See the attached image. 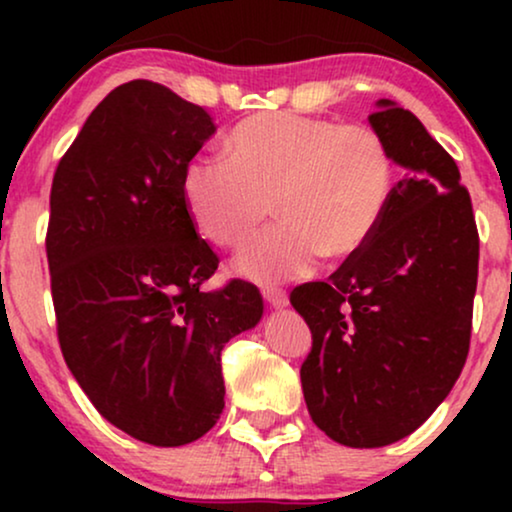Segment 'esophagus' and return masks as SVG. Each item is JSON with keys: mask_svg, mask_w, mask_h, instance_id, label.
Returning a JSON list of instances; mask_svg holds the SVG:
<instances>
[{"mask_svg": "<svg viewBox=\"0 0 512 512\" xmlns=\"http://www.w3.org/2000/svg\"><path fill=\"white\" fill-rule=\"evenodd\" d=\"M263 298L265 303H268L270 307H275V310H284L286 305H289V296H286V291L282 289H263Z\"/></svg>", "mask_w": 512, "mask_h": 512, "instance_id": "obj_1", "label": "esophagus"}]
</instances>
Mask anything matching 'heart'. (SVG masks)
I'll use <instances>...</instances> for the list:
<instances>
[{
    "label": "heart",
    "mask_w": 512,
    "mask_h": 512,
    "mask_svg": "<svg viewBox=\"0 0 512 512\" xmlns=\"http://www.w3.org/2000/svg\"><path fill=\"white\" fill-rule=\"evenodd\" d=\"M228 163L191 160L181 177L188 216L216 247H242L268 219L282 221L237 256L240 275L261 284L296 279L345 261L370 242L387 214L396 167L380 132L270 111L230 132Z\"/></svg>",
    "instance_id": "b5f03b06"
}]
</instances>
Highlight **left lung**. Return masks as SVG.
Listing matches in <instances>:
<instances>
[{"label":"left lung","mask_w":512,"mask_h":512,"mask_svg":"<svg viewBox=\"0 0 512 512\" xmlns=\"http://www.w3.org/2000/svg\"><path fill=\"white\" fill-rule=\"evenodd\" d=\"M370 128L403 177L359 254L291 305L312 331L300 382L312 422L347 447H384L445 401L471 342L478 228L459 167L412 111L377 100Z\"/></svg>","instance_id":"8db88e82"}]
</instances>
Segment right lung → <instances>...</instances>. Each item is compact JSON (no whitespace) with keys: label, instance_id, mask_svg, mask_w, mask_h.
I'll return each mask as SVG.
<instances>
[{"label":"right lung","instance_id":"obj_1","mask_svg":"<svg viewBox=\"0 0 512 512\" xmlns=\"http://www.w3.org/2000/svg\"><path fill=\"white\" fill-rule=\"evenodd\" d=\"M216 132L153 81L111 90L62 156L48 270L67 368L97 412L158 447L193 443L223 412L221 349L263 317L254 284H202L219 258L195 233L181 177Z\"/></svg>","mask_w":512,"mask_h":512}]
</instances>
